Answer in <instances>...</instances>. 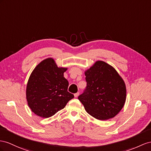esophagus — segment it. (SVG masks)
Returning a JSON list of instances; mask_svg holds the SVG:
<instances>
[{"label": "esophagus", "mask_w": 151, "mask_h": 151, "mask_svg": "<svg viewBox=\"0 0 151 151\" xmlns=\"http://www.w3.org/2000/svg\"><path fill=\"white\" fill-rule=\"evenodd\" d=\"M79 94H80L79 92H77V93H75V94H74V96H75V98H77V97H78V96H79Z\"/></svg>", "instance_id": "34e87169"}]
</instances>
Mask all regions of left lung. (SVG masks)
Segmentation results:
<instances>
[{
  "mask_svg": "<svg viewBox=\"0 0 151 151\" xmlns=\"http://www.w3.org/2000/svg\"><path fill=\"white\" fill-rule=\"evenodd\" d=\"M84 73L87 88L78 99L85 110L100 121L114 118L126 102L124 81L113 66L102 60L96 61Z\"/></svg>",
  "mask_w": 151,
  "mask_h": 151,
  "instance_id": "8db88e82",
  "label": "left lung"
}]
</instances>
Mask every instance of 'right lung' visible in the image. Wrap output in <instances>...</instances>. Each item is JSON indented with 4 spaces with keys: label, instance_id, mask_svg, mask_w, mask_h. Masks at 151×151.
Masks as SVG:
<instances>
[{
    "label": "right lung",
    "instance_id": "add662e5",
    "mask_svg": "<svg viewBox=\"0 0 151 151\" xmlns=\"http://www.w3.org/2000/svg\"><path fill=\"white\" fill-rule=\"evenodd\" d=\"M67 69L58 67L52 57L42 60L34 69L26 87L27 101L34 114L42 118L50 117L74 98L68 91L69 83L64 77Z\"/></svg>",
    "mask_w": 151,
    "mask_h": 151
}]
</instances>
